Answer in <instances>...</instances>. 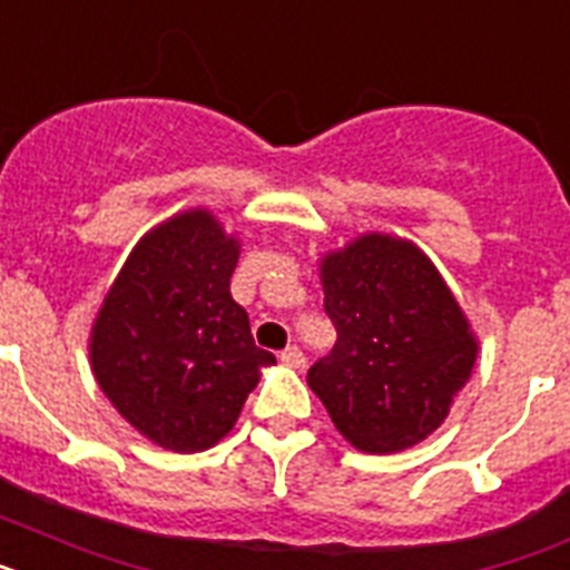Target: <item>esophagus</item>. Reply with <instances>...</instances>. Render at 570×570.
<instances>
[{
	"instance_id": "34e87169",
	"label": "esophagus",
	"mask_w": 570,
	"mask_h": 570,
	"mask_svg": "<svg viewBox=\"0 0 570 570\" xmlns=\"http://www.w3.org/2000/svg\"><path fill=\"white\" fill-rule=\"evenodd\" d=\"M281 362L289 367H304V362H307V358H304V353H301L295 344H289V347H284V351H281Z\"/></svg>"
}]
</instances>
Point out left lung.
I'll list each match as a JSON object with an SVG mask.
<instances>
[{
    "label": "left lung",
    "instance_id": "left-lung-1",
    "mask_svg": "<svg viewBox=\"0 0 570 570\" xmlns=\"http://www.w3.org/2000/svg\"><path fill=\"white\" fill-rule=\"evenodd\" d=\"M336 347L307 382L351 446L394 455L449 417L478 336L417 243L365 232L318 263Z\"/></svg>",
    "mask_w": 570,
    "mask_h": 570
}]
</instances>
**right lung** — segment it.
Wrapping results in <instances>:
<instances>
[{
    "label": "right lung",
    "instance_id": "right-lung-1",
    "mask_svg": "<svg viewBox=\"0 0 570 570\" xmlns=\"http://www.w3.org/2000/svg\"><path fill=\"white\" fill-rule=\"evenodd\" d=\"M240 240L214 212L161 219L132 246L89 333L100 391L138 434L167 452L217 446L275 365L232 298Z\"/></svg>",
    "mask_w": 570,
    "mask_h": 570
}]
</instances>
